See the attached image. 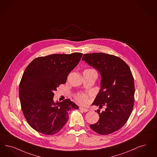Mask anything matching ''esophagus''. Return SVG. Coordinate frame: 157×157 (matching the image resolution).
Returning <instances> with one entry per match:
<instances>
[{"mask_svg":"<svg viewBox=\"0 0 157 157\" xmlns=\"http://www.w3.org/2000/svg\"><path fill=\"white\" fill-rule=\"evenodd\" d=\"M79 109H80V110H81L82 111H83V112H88V111H89V110H88V109L83 108V107H80Z\"/></svg>","mask_w":157,"mask_h":157,"instance_id":"esophagus-1","label":"esophagus"}]
</instances>
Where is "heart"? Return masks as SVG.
Returning a JSON list of instances; mask_svg holds the SVG:
<instances>
[{
  "mask_svg": "<svg viewBox=\"0 0 157 157\" xmlns=\"http://www.w3.org/2000/svg\"><path fill=\"white\" fill-rule=\"evenodd\" d=\"M75 98L76 101H78L79 103H81L82 105H86L88 104V96L86 94L79 92L78 93L75 95Z\"/></svg>",
  "mask_w": 157,
  "mask_h": 157,
  "instance_id": "b5f03b06",
  "label": "heart"
}]
</instances>
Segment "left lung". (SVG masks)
<instances>
[{
  "label": "left lung",
  "instance_id": "1",
  "mask_svg": "<svg viewBox=\"0 0 157 157\" xmlns=\"http://www.w3.org/2000/svg\"><path fill=\"white\" fill-rule=\"evenodd\" d=\"M98 69L101 75V89L93 105L105 110L90 127L94 132L107 135L120 129L130 117L134 103V81L128 65L120 58L105 53L85 54L82 61Z\"/></svg>",
  "mask_w": 157,
  "mask_h": 157
}]
</instances>
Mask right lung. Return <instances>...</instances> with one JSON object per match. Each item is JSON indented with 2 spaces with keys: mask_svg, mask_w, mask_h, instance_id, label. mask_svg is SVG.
<instances>
[{
  "mask_svg": "<svg viewBox=\"0 0 157 157\" xmlns=\"http://www.w3.org/2000/svg\"><path fill=\"white\" fill-rule=\"evenodd\" d=\"M83 54H56L40 56L27 67L19 85V98L29 124L45 135L59 132L69 119L71 109L78 106L69 99L53 101L54 92L66 83L71 71L78 64Z\"/></svg>",
  "mask_w": 157,
  "mask_h": 157,
  "instance_id": "right-lung-1",
  "label": "right lung"
}]
</instances>
